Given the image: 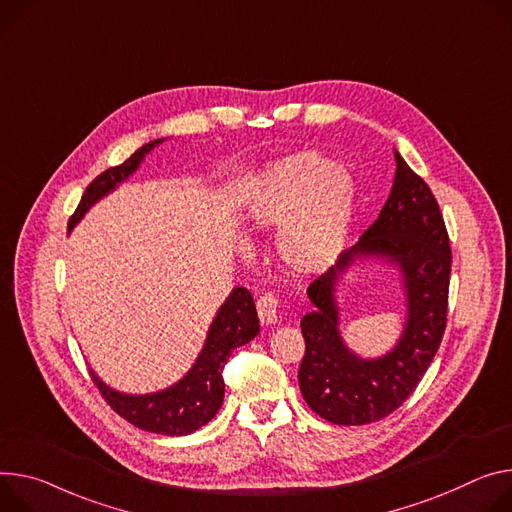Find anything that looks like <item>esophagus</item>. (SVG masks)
Listing matches in <instances>:
<instances>
[{"label":"esophagus","mask_w":512,"mask_h":512,"mask_svg":"<svg viewBox=\"0 0 512 512\" xmlns=\"http://www.w3.org/2000/svg\"><path fill=\"white\" fill-rule=\"evenodd\" d=\"M277 308H280V302H277V296L273 294H263L259 300H257V314H259V320L263 324H275L277 322Z\"/></svg>","instance_id":"1"}]
</instances>
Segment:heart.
Masks as SVG:
<instances>
[{
  "instance_id": "1",
  "label": "heart",
  "mask_w": 512,
  "mask_h": 512,
  "mask_svg": "<svg viewBox=\"0 0 512 512\" xmlns=\"http://www.w3.org/2000/svg\"><path fill=\"white\" fill-rule=\"evenodd\" d=\"M353 177L316 151H302L265 167L247 200L257 230H277L275 253L294 273L329 269L343 253L355 220Z\"/></svg>"
}]
</instances>
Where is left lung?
<instances>
[{
	"label": "left lung",
	"instance_id": "8db88e82",
	"mask_svg": "<svg viewBox=\"0 0 512 512\" xmlns=\"http://www.w3.org/2000/svg\"><path fill=\"white\" fill-rule=\"evenodd\" d=\"M378 254L399 263L407 292V324L384 358L361 360L338 333L334 288L359 256ZM451 247L443 214L421 175L396 153V177L378 220L359 243L308 286L314 310L300 327L306 353L298 382L306 404L333 425H369L392 414L429 369L447 324Z\"/></svg>",
	"mask_w": 512,
	"mask_h": 512
}]
</instances>
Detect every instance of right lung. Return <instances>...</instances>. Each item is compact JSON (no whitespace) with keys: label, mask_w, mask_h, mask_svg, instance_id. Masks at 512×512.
Returning a JSON list of instances; mask_svg holds the SVG:
<instances>
[{"label":"right lung","mask_w":512,"mask_h":512,"mask_svg":"<svg viewBox=\"0 0 512 512\" xmlns=\"http://www.w3.org/2000/svg\"><path fill=\"white\" fill-rule=\"evenodd\" d=\"M159 143H163V138L143 145L122 165L106 169L91 181L85 194L81 196L77 210L69 218V228H73L81 220L89 206H94L100 198L112 192L120 181L132 175L145 159V155L153 151ZM257 333L259 318L253 296L247 288H235L230 292L228 300L220 306L216 318L212 320L208 339L194 367L188 371V376H183L175 386L155 394L130 396L108 388L94 371H89V376L98 386L104 400L112 406V410L126 418L130 425L157 435H190L204 427L208 421H212V416L222 406V371L228 361V355L232 353V349L255 339Z\"/></svg>","instance_id":"right-lung-1"}]
</instances>
